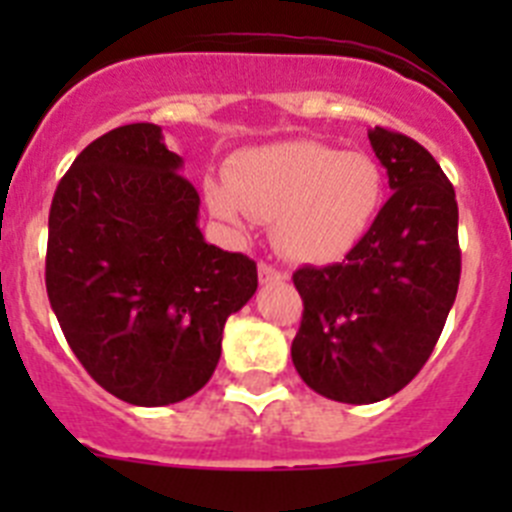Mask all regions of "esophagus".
<instances>
[{
	"label": "esophagus",
	"mask_w": 512,
	"mask_h": 512,
	"mask_svg": "<svg viewBox=\"0 0 512 512\" xmlns=\"http://www.w3.org/2000/svg\"><path fill=\"white\" fill-rule=\"evenodd\" d=\"M259 279H261V284H271V282H282V279H287V274H284L282 269H277L274 264H266V261H261Z\"/></svg>",
	"instance_id": "1"
}]
</instances>
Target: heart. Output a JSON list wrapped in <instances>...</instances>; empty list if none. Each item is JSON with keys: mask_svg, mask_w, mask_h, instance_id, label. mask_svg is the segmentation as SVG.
Instances as JSON below:
<instances>
[{"mask_svg": "<svg viewBox=\"0 0 512 512\" xmlns=\"http://www.w3.org/2000/svg\"><path fill=\"white\" fill-rule=\"evenodd\" d=\"M207 205L235 233L251 217L274 223L284 256L328 264L364 238L384 200V171L369 153L318 140L253 148L235 158L228 182L205 187Z\"/></svg>", "mask_w": 512, "mask_h": 512, "instance_id": "obj_1", "label": "heart"}]
</instances>
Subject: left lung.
Masks as SVG:
<instances>
[{
    "label": "left lung",
    "mask_w": 512,
    "mask_h": 512,
    "mask_svg": "<svg viewBox=\"0 0 512 512\" xmlns=\"http://www.w3.org/2000/svg\"><path fill=\"white\" fill-rule=\"evenodd\" d=\"M369 140L392 197L341 264L292 274L305 305L292 341L297 374L348 405L395 395L423 369L461 277L459 207L436 158L379 125Z\"/></svg>",
    "instance_id": "1"
}]
</instances>
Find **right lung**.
<instances>
[{
  "label": "right lung",
  "instance_id": "add662e5",
  "mask_svg": "<svg viewBox=\"0 0 512 512\" xmlns=\"http://www.w3.org/2000/svg\"><path fill=\"white\" fill-rule=\"evenodd\" d=\"M133 122L92 140L58 182L45 289L71 351L122 402L161 408L210 382L228 315L259 287L256 261L205 243L200 194Z\"/></svg>",
  "mask_w": 512,
  "mask_h": 512
}]
</instances>
